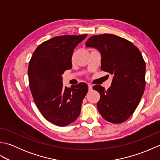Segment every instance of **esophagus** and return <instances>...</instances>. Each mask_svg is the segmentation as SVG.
I'll return each instance as SVG.
<instances>
[{
	"label": "esophagus",
	"instance_id": "1",
	"mask_svg": "<svg viewBox=\"0 0 160 160\" xmlns=\"http://www.w3.org/2000/svg\"><path fill=\"white\" fill-rule=\"evenodd\" d=\"M88 88H89V91H91L92 90V85L91 84H88Z\"/></svg>",
	"mask_w": 160,
	"mask_h": 160
}]
</instances>
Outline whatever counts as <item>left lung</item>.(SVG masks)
Segmentation results:
<instances>
[{
	"label": "left lung",
	"mask_w": 160,
	"mask_h": 160,
	"mask_svg": "<svg viewBox=\"0 0 160 160\" xmlns=\"http://www.w3.org/2000/svg\"><path fill=\"white\" fill-rule=\"evenodd\" d=\"M86 46L101 53V70L113 75L108 90L100 85L97 107L104 120L113 124L124 122L134 113L145 89L146 64L140 51L131 42L113 34L93 36Z\"/></svg>",
	"instance_id": "obj_1"
}]
</instances>
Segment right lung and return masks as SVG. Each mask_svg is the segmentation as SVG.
I'll return each instance as SVG.
<instances>
[{"label":"right lung","mask_w":160,"mask_h":160,"mask_svg":"<svg viewBox=\"0 0 160 160\" xmlns=\"http://www.w3.org/2000/svg\"><path fill=\"white\" fill-rule=\"evenodd\" d=\"M87 34L56 36L43 42L33 53L28 67L29 88L37 107L47 121L64 127L79 116L87 84L64 87L62 75L72 68L73 49Z\"/></svg>","instance_id":"right-lung-1"}]
</instances>
